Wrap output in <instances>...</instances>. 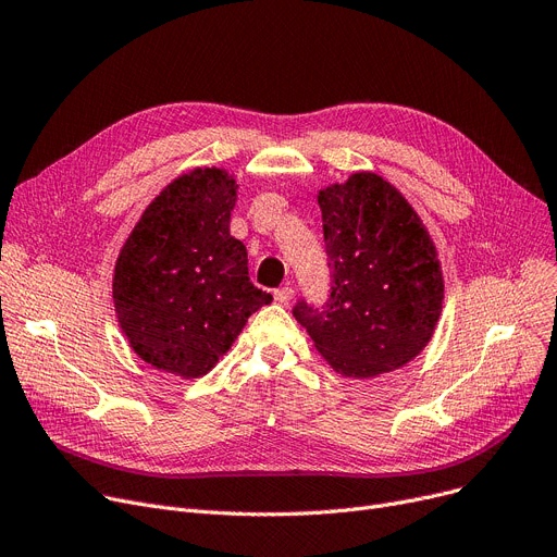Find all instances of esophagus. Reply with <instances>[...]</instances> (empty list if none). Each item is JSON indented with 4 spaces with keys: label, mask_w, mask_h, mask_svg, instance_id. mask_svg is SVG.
Returning <instances> with one entry per match:
<instances>
[{
    "label": "esophagus",
    "mask_w": 557,
    "mask_h": 557,
    "mask_svg": "<svg viewBox=\"0 0 557 557\" xmlns=\"http://www.w3.org/2000/svg\"><path fill=\"white\" fill-rule=\"evenodd\" d=\"M273 298H275V302L286 305L290 298H294V288H290V286H282V288H277V290H275Z\"/></svg>",
    "instance_id": "esophagus-1"
}]
</instances>
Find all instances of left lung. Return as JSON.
<instances>
[{"instance_id": "left-lung-1", "label": "left lung", "mask_w": 557, "mask_h": 557, "mask_svg": "<svg viewBox=\"0 0 557 557\" xmlns=\"http://www.w3.org/2000/svg\"><path fill=\"white\" fill-rule=\"evenodd\" d=\"M332 269L327 309H294L338 374L372 379L411 363L443 313L445 277L413 205L379 173L318 191Z\"/></svg>"}]
</instances>
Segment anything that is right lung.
Here are the masks:
<instances>
[{
	"label": "right lung",
	"instance_id": "add662e5",
	"mask_svg": "<svg viewBox=\"0 0 557 557\" xmlns=\"http://www.w3.org/2000/svg\"><path fill=\"white\" fill-rule=\"evenodd\" d=\"M237 178L196 166L141 212L114 261L112 302L133 352L181 379L208 374L271 294L250 284L230 234Z\"/></svg>",
	"mask_w": 557,
	"mask_h": 557
}]
</instances>
